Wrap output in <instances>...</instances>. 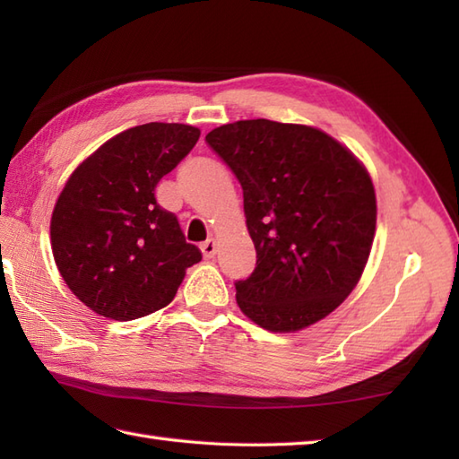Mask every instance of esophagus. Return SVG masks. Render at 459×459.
Listing matches in <instances>:
<instances>
[{
	"label": "esophagus",
	"instance_id": "1",
	"mask_svg": "<svg viewBox=\"0 0 459 459\" xmlns=\"http://www.w3.org/2000/svg\"><path fill=\"white\" fill-rule=\"evenodd\" d=\"M201 252H203L204 258H212L214 255H217V242H214L212 238L204 240L201 245Z\"/></svg>",
	"mask_w": 459,
	"mask_h": 459
}]
</instances>
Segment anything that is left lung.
<instances>
[{
  "mask_svg": "<svg viewBox=\"0 0 459 459\" xmlns=\"http://www.w3.org/2000/svg\"><path fill=\"white\" fill-rule=\"evenodd\" d=\"M204 142L245 195L256 268L235 281L242 314L276 333L329 316L357 286L373 247L377 197L367 169L311 126L240 120Z\"/></svg>",
  "mask_w": 459,
  "mask_h": 459,
  "instance_id": "8db88e82",
  "label": "left lung"
}]
</instances>
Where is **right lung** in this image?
Returning <instances> with one entry per match:
<instances>
[{
	"mask_svg": "<svg viewBox=\"0 0 459 459\" xmlns=\"http://www.w3.org/2000/svg\"><path fill=\"white\" fill-rule=\"evenodd\" d=\"M187 124L150 122L100 145L68 178L51 219L66 286L99 316L130 321L165 307L201 250L155 201V187L199 140Z\"/></svg>",
	"mask_w": 459,
	"mask_h": 459,
	"instance_id": "right-lung-1",
	"label": "right lung"
}]
</instances>
